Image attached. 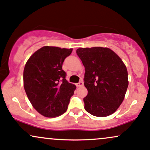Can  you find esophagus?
I'll use <instances>...</instances> for the list:
<instances>
[{
  "mask_svg": "<svg viewBox=\"0 0 150 150\" xmlns=\"http://www.w3.org/2000/svg\"><path fill=\"white\" fill-rule=\"evenodd\" d=\"M76 85L77 87H80V86H83V82L81 81L79 82L78 83H76Z\"/></svg>",
  "mask_w": 150,
  "mask_h": 150,
  "instance_id": "1",
  "label": "esophagus"
}]
</instances>
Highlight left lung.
<instances>
[{
	"label": "left lung",
	"mask_w": 150,
	"mask_h": 150,
	"mask_svg": "<svg viewBox=\"0 0 150 150\" xmlns=\"http://www.w3.org/2000/svg\"><path fill=\"white\" fill-rule=\"evenodd\" d=\"M76 54L84 66V109L104 117L117 110L128 87V73L121 58L107 47L79 48Z\"/></svg>",
	"instance_id": "obj_1"
}]
</instances>
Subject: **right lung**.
Wrapping results in <instances>:
<instances>
[{
    "label": "right lung",
    "instance_id": "right-lung-1",
    "mask_svg": "<svg viewBox=\"0 0 150 150\" xmlns=\"http://www.w3.org/2000/svg\"><path fill=\"white\" fill-rule=\"evenodd\" d=\"M72 49L45 46L27 61L23 86L33 107L46 117H56L67 112L76 86L66 79L64 59Z\"/></svg>",
    "mask_w": 150,
    "mask_h": 150
}]
</instances>
